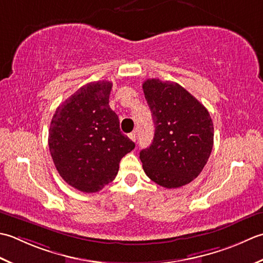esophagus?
<instances>
[{"instance_id":"obj_1","label":"esophagus","mask_w":263,"mask_h":263,"mask_svg":"<svg viewBox=\"0 0 263 263\" xmlns=\"http://www.w3.org/2000/svg\"><path fill=\"white\" fill-rule=\"evenodd\" d=\"M129 138L132 139L133 142H135V141H136V138H137V133H136V132H133V133H130V134H129Z\"/></svg>"}]
</instances>
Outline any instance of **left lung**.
<instances>
[{"label": "left lung", "instance_id": "1", "mask_svg": "<svg viewBox=\"0 0 263 263\" xmlns=\"http://www.w3.org/2000/svg\"><path fill=\"white\" fill-rule=\"evenodd\" d=\"M143 90L155 126L151 146L139 152L143 169L165 189L190 184L201 174L212 151L210 114L177 83L147 79Z\"/></svg>", "mask_w": 263, "mask_h": 263}]
</instances>
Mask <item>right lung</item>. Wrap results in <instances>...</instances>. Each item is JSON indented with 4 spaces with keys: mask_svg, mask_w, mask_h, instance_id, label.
Masks as SVG:
<instances>
[{
    "mask_svg": "<svg viewBox=\"0 0 263 263\" xmlns=\"http://www.w3.org/2000/svg\"><path fill=\"white\" fill-rule=\"evenodd\" d=\"M111 88L108 80L84 85L59 105L50 125L49 146L59 175L85 193L111 183L122 157L135 147L110 108Z\"/></svg>",
    "mask_w": 263,
    "mask_h": 263,
    "instance_id": "1",
    "label": "right lung"
}]
</instances>
